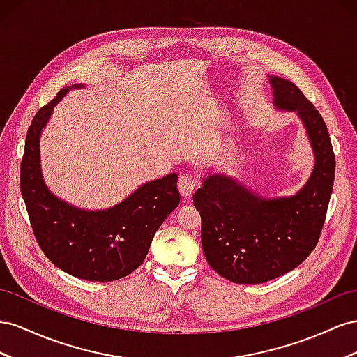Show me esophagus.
<instances>
[{"label": "esophagus", "instance_id": "1", "mask_svg": "<svg viewBox=\"0 0 357 357\" xmlns=\"http://www.w3.org/2000/svg\"><path fill=\"white\" fill-rule=\"evenodd\" d=\"M199 181L197 178L192 175V173H182L179 176V182H178V188L181 191V195L184 199H190L192 192L197 188Z\"/></svg>", "mask_w": 357, "mask_h": 357}]
</instances>
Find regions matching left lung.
<instances>
[{"label": "left lung", "mask_w": 357, "mask_h": 357, "mask_svg": "<svg viewBox=\"0 0 357 357\" xmlns=\"http://www.w3.org/2000/svg\"><path fill=\"white\" fill-rule=\"evenodd\" d=\"M280 109L298 112L315 155L296 196L264 200L227 176L205 179L192 200L209 266L238 284H261L298 268L317 245L335 178L331 137L319 110L290 80L269 77Z\"/></svg>", "instance_id": "obj_1"}]
</instances>
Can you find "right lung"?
<instances>
[{"label": "right lung", "mask_w": 357, "mask_h": 357, "mask_svg": "<svg viewBox=\"0 0 357 357\" xmlns=\"http://www.w3.org/2000/svg\"><path fill=\"white\" fill-rule=\"evenodd\" d=\"M66 93L67 89H61L40 109L28 128L20 191L36 241L55 266L76 278L115 281L144 263L155 231L179 205L178 175L170 173L148 182L106 211L71 208L50 195L40 172L38 140L54 106Z\"/></svg>", "instance_id": "obj_1"}]
</instances>
